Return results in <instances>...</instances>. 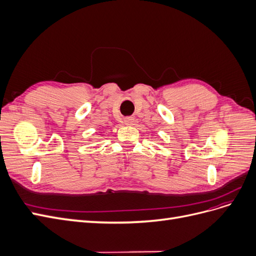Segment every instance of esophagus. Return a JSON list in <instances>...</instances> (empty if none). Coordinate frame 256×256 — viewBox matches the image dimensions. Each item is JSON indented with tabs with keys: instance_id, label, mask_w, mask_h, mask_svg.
Here are the masks:
<instances>
[{
	"instance_id": "esophagus-1",
	"label": "esophagus",
	"mask_w": 256,
	"mask_h": 256,
	"mask_svg": "<svg viewBox=\"0 0 256 256\" xmlns=\"http://www.w3.org/2000/svg\"><path fill=\"white\" fill-rule=\"evenodd\" d=\"M134 122V118H132V116H129V118H124V124L127 126H131Z\"/></svg>"
}]
</instances>
